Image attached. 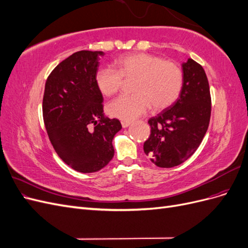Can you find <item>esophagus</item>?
I'll use <instances>...</instances> for the list:
<instances>
[{"instance_id":"esophagus-1","label":"esophagus","mask_w":248,"mask_h":248,"mask_svg":"<svg viewBox=\"0 0 248 248\" xmlns=\"http://www.w3.org/2000/svg\"><path fill=\"white\" fill-rule=\"evenodd\" d=\"M123 128H127V127H129L131 125V122H128V121H122L121 122Z\"/></svg>"}]
</instances>
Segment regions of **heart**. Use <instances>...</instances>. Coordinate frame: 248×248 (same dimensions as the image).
I'll use <instances>...</instances> for the list:
<instances>
[{"label":"heart","instance_id":"b5f03b06","mask_svg":"<svg viewBox=\"0 0 248 248\" xmlns=\"http://www.w3.org/2000/svg\"><path fill=\"white\" fill-rule=\"evenodd\" d=\"M118 71L101 67L95 74V82L100 93L110 96L117 93L124 79H134L132 95L117 97L108 104V112L118 119L133 120L152 107L161 110L170 107L183 87V72L175 62L158 56L139 52L119 58Z\"/></svg>","mask_w":248,"mask_h":248}]
</instances>
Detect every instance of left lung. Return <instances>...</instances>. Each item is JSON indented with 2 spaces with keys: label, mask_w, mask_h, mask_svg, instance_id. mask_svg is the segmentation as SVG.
I'll return each mask as SVG.
<instances>
[{
  "label": "left lung",
  "mask_w": 248,
  "mask_h": 248,
  "mask_svg": "<svg viewBox=\"0 0 248 248\" xmlns=\"http://www.w3.org/2000/svg\"><path fill=\"white\" fill-rule=\"evenodd\" d=\"M183 87L177 100L149 119L150 138L144 151L155 166L172 168L197 151L207 132L211 116V97L202 67L192 59L182 64Z\"/></svg>",
  "instance_id": "obj_1"
}]
</instances>
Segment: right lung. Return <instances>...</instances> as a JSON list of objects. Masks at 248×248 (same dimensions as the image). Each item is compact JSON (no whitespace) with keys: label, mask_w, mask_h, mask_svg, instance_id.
<instances>
[{"label":"right lung","mask_w":248,"mask_h":248,"mask_svg":"<svg viewBox=\"0 0 248 248\" xmlns=\"http://www.w3.org/2000/svg\"><path fill=\"white\" fill-rule=\"evenodd\" d=\"M103 55L74 52L51 71L44 89L43 120L51 145L66 164L86 174L112 159V139L122 128L119 120L103 116V97L95 82Z\"/></svg>","instance_id":"1"}]
</instances>
